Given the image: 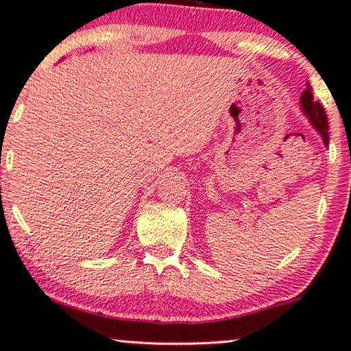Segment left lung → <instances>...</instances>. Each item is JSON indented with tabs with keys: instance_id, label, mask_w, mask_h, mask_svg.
<instances>
[{
	"instance_id": "1",
	"label": "left lung",
	"mask_w": 351,
	"mask_h": 351,
	"mask_svg": "<svg viewBox=\"0 0 351 351\" xmlns=\"http://www.w3.org/2000/svg\"><path fill=\"white\" fill-rule=\"evenodd\" d=\"M300 105L303 110L304 117L309 119V123L313 124L314 130L321 134L326 147L329 145V123H327V114L324 112L322 105L317 100L313 99L311 86L306 82V90L300 97Z\"/></svg>"
}]
</instances>
